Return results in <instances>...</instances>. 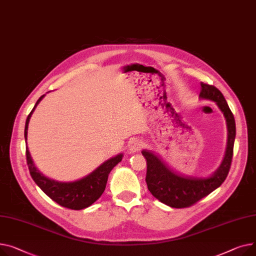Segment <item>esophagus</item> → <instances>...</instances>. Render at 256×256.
Here are the masks:
<instances>
[{"label":"esophagus","mask_w":256,"mask_h":256,"mask_svg":"<svg viewBox=\"0 0 256 256\" xmlns=\"http://www.w3.org/2000/svg\"><path fill=\"white\" fill-rule=\"evenodd\" d=\"M142 146H144L142 142H140V140H133V142H131L130 144H129V151H130L131 153H136V152H138L142 148Z\"/></svg>","instance_id":"esophagus-1"}]
</instances>
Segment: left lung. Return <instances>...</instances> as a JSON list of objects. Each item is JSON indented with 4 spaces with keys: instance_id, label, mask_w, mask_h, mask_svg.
Instances as JSON below:
<instances>
[{
    "instance_id": "8db88e82",
    "label": "left lung",
    "mask_w": 256,
    "mask_h": 256,
    "mask_svg": "<svg viewBox=\"0 0 256 256\" xmlns=\"http://www.w3.org/2000/svg\"><path fill=\"white\" fill-rule=\"evenodd\" d=\"M200 98L216 102L223 112L228 124V146L224 158L217 170L208 178H193L180 174L165 163L160 156L152 151L142 150V154L146 159V182L148 191L158 200L172 208H187L206 196L226 178L234 155L236 138V122L232 110L219 90L202 82Z\"/></svg>"
}]
</instances>
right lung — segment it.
Wrapping results in <instances>:
<instances>
[{
  "label": "right lung",
  "mask_w": 256,
  "mask_h": 256,
  "mask_svg": "<svg viewBox=\"0 0 256 256\" xmlns=\"http://www.w3.org/2000/svg\"><path fill=\"white\" fill-rule=\"evenodd\" d=\"M45 95H42L36 102L34 108L26 118L24 126V140L28 138V126L30 118L36 106ZM26 163L30 174L35 183L40 189L50 198L54 202L71 210H82L94 204L105 190L108 183V174L116 165L121 162L123 154H118L105 162H103L99 168L92 172L86 176L74 182H58L56 180L45 176L36 166L32 160L31 154L28 152V146H26Z\"/></svg>",
  "instance_id": "1"
}]
</instances>
